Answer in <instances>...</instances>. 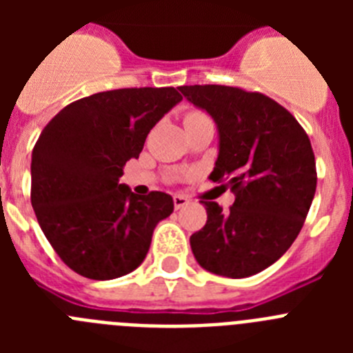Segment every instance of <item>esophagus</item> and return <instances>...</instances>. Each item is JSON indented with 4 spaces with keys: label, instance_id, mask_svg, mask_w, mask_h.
I'll list each match as a JSON object with an SVG mask.
<instances>
[{
    "label": "esophagus",
    "instance_id": "obj_1",
    "mask_svg": "<svg viewBox=\"0 0 353 353\" xmlns=\"http://www.w3.org/2000/svg\"><path fill=\"white\" fill-rule=\"evenodd\" d=\"M189 201H191V199L187 198V196H183V194H174L173 196V203H174V208H176V210H179V208H183L185 205H189Z\"/></svg>",
    "mask_w": 353,
    "mask_h": 353
}]
</instances>
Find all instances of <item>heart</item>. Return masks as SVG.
I'll return each mask as SVG.
<instances>
[{"label": "heart", "instance_id": "heart-1", "mask_svg": "<svg viewBox=\"0 0 353 353\" xmlns=\"http://www.w3.org/2000/svg\"><path fill=\"white\" fill-rule=\"evenodd\" d=\"M199 114H203V113H199V111H189V113L183 117V120H187V118H192V117H199Z\"/></svg>", "mask_w": 353, "mask_h": 353}]
</instances>
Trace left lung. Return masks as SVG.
<instances>
[{"instance_id": "1", "label": "left lung", "mask_w": 353, "mask_h": 353, "mask_svg": "<svg viewBox=\"0 0 353 353\" xmlns=\"http://www.w3.org/2000/svg\"><path fill=\"white\" fill-rule=\"evenodd\" d=\"M219 129L210 173L235 194L230 210L201 201L207 224L191 235L205 270L239 279L261 272L285 254L304 226L316 191V162L305 130L288 109L239 86H180Z\"/></svg>"}]
</instances>
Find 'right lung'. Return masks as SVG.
Returning <instances> with one entry per match:
<instances>
[{"label": "right lung", "mask_w": 353, "mask_h": 353, "mask_svg": "<svg viewBox=\"0 0 353 353\" xmlns=\"http://www.w3.org/2000/svg\"><path fill=\"white\" fill-rule=\"evenodd\" d=\"M182 101L179 90L121 88L65 105L31 155V205L49 244L79 276L108 281L138 269L173 198L120 183L146 136Z\"/></svg>", "instance_id": "1"}]
</instances>
